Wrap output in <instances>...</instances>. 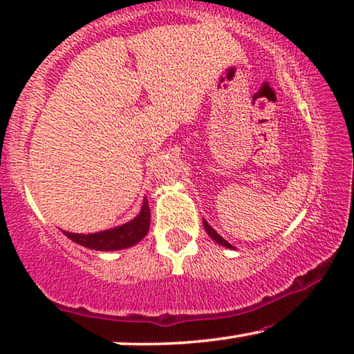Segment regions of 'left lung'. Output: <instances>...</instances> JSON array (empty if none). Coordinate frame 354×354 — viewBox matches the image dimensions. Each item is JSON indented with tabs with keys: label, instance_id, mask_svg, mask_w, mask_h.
I'll return each instance as SVG.
<instances>
[{
	"label": "left lung",
	"instance_id": "8db88e82",
	"mask_svg": "<svg viewBox=\"0 0 354 354\" xmlns=\"http://www.w3.org/2000/svg\"><path fill=\"white\" fill-rule=\"evenodd\" d=\"M203 225H205V229H206V232H207V235H209L212 240H216L217 243L222 245V246H225V248H234V246H232L227 240L222 239V236H221L219 234H217V232H216L214 229H212V227H211L209 224H207V222H206L205 219H203Z\"/></svg>",
	"mask_w": 354,
	"mask_h": 354
}]
</instances>
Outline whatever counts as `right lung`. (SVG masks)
Segmentation results:
<instances>
[{
    "label": "right lung",
    "mask_w": 354,
    "mask_h": 354,
    "mask_svg": "<svg viewBox=\"0 0 354 354\" xmlns=\"http://www.w3.org/2000/svg\"><path fill=\"white\" fill-rule=\"evenodd\" d=\"M149 206L148 200L145 198L143 206L140 209V214L133 217L127 224L114 227V229H108L98 234H72V232H64L67 239H71L75 243H79L85 248L96 250V251H115L130 248L135 243H138L145 235L148 234L149 229Z\"/></svg>",
    "instance_id": "obj_1"
}]
</instances>
